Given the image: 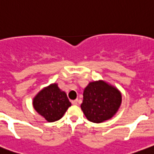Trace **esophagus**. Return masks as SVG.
Instances as JSON below:
<instances>
[{"label":"esophagus","mask_w":154,"mask_h":154,"mask_svg":"<svg viewBox=\"0 0 154 154\" xmlns=\"http://www.w3.org/2000/svg\"><path fill=\"white\" fill-rule=\"evenodd\" d=\"M72 103L73 105H78L79 103V100L76 99V100H72Z\"/></svg>","instance_id":"esophagus-1"}]
</instances>
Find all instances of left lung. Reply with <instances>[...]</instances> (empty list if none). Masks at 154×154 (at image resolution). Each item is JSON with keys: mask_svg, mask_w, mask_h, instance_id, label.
<instances>
[{"mask_svg": "<svg viewBox=\"0 0 154 154\" xmlns=\"http://www.w3.org/2000/svg\"><path fill=\"white\" fill-rule=\"evenodd\" d=\"M122 103V94L116 88L105 82H92L83 92L82 110L86 118L100 123L112 118Z\"/></svg>", "mask_w": 154, "mask_h": 154, "instance_id": "left-lung-1", "label": "left lung"}]
</instances>
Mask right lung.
<instances>
[{"label": "right lung", "instance_id": "add662e5", "mask_svg": "<svg viewBox=\"0 0 154 154\" xmlns=\"http://www.w3.org/2000/svg\"><path fill=\"white\" fill-rule=\"evenodd\" d=\"M32 103L35 109L49 122L60 119L71 106L66 94L55 83L40 91Z\"/></svg>", "mask_w": 154, "mask_h": 154}]
</instances>
